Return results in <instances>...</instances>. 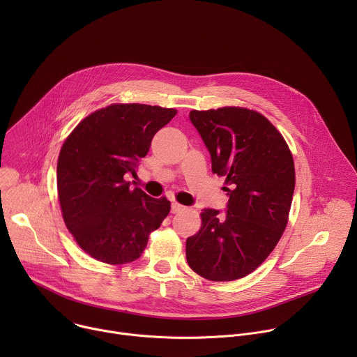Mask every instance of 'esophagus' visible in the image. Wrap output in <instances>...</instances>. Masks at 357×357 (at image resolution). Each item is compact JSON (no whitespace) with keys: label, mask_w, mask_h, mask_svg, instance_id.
Segmentation results:
<instances>
[{"label":"esophagus","mask_w":357,"mask_h":357,"mask_svg":"<svg viewBox=\"0 0 357 357\" xmlns=\"http://www.w3.org/2000/svg\"><path fill=\"white\" fill-rule=\"evenodd\" d=\"M183 209H185V206L179 205V203H176V202H172V205H171V212L172 213H178V212H181Z\"/></svg>","instance_id":"1"}]
</instances>
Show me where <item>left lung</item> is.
<instances>
[{
    "instance_id": "obj_1",
    "label": "left lung",
    "mask_w": 357,
    "mask_h": 357,
    "mask_svg": "<svg viewBox=\"0 0 357 357\" xmlns=\"http://www.w3.org/2000/svg\"><path fill=\"white\" fill-rule=\"evenodd\" d=\"M212 171L226 176L225 212L203 209L200 230L186 240V260L200 277L233 281L256 270L280 241L295 188L291 151L260 113L241 107L189 113Z\"/></svg>"
}]
</instances>
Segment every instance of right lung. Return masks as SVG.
Masks as SVG:
<instances>
[{
  "instance_id": "add662e5",
  "label": "right lung",
  "mask_w": 357,
  "mask_h": 357,
  "mask_svg": "<svg viewBox=\"0 0 357 357\" xmlns=\"http://www.w3.org/2000/svg\"><path fill=\"white\" fill-rule=\"evenodd\" d=\"M175 114L160 106L112 105L80 121L62 145L58 195L63 220L93 259L114 266L137 260L149 233L168 216L167 197L132 189L126 178L137 176L152 137Z\"/></svg>"
}]
</instances>
